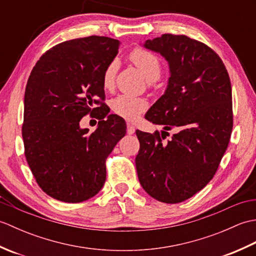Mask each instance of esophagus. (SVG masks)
Returning a JSON list of instances; mask_svg holds the SVG:
<instances>
[{
    "label": "esophagus",
    "instance_id": "obj_1",
    "mask_svg": "<svg viewBox=\"0 0 256 256\" xmlns=\"http://www.w3.org/2000/svg\"><path fill=\"white\" fill-rule=\"evenodd\" d=\"M126 132H128V134H130V135L134 134V132H135V126H134V125L128 123V124L126 125Z\"/></svg>",
    "mask_w": 256,
    "mask_h": 256
}]
</instances>
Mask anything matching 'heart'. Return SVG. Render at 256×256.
I'll list each match as a JSON object with an SVG mask.
<instances>
[{
	"label": "heart",
	"mask_w": 256,
	"mask_h": 256,
	"mask_svg": "<svg viewBox=\"0 0 256 256\" xmlns=\"http://www.w3.org/2000/svg\"><path fill=\"white\" fill-rule=\"evenodd\" d=\"M130 58L148 81H155L160 78L162 72L160 60L153 52L143 48H135L131 52ZM118 69V62L113 60L108 64L103 72V86L110 89L116 82V72ZM111 108L114 113L126 120H135L138 114L144 112L148 108V102L140 98H135L128 94H120L111 101Z\"/></svg>",
	"instance_id": "heart-1"
}]
</instances>
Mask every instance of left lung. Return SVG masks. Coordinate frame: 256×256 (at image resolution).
Segmentation results:
<instances>
[{"mask_svg":"<svg viewBox=\"0 0 256 256\" xmlns=\"http://www.w3.org/2000/svg\"><path fill=\"white\" fill-rule=\"evenodd\" d=\"M143 46L160 54L170 74L145 118L162 125V133L172 128L179 132L162 143V134L136 130L138 176L150 197L178 204L214 178L226 153L233 126L231 82L221 58L204 42L164 34Z\"/></svg>","mask_w":256,"mask_h":256,"instance_id":"8db88e82","label":"left lung"}]
</instances>
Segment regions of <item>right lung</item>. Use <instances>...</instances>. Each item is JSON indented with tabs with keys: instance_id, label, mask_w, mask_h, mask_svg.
<instances>
[{
	"instance_id": "add662e5",
	"label": "right lung",
	"mask_w": 256,
	"mask_h": 256,
	"mask_svg": "<svg viewBox=\"0 0 256 256\" xmlns=\"http://www.w3.org/2000/svg\"><path fill=\"white\" fill-rule=\"evenodd\" d=\"M118 46L104 36L67 40L46 52L32 70L22 128L25 156L38 186L54 199L74 204L99 192L106 157L126 133L124 120L99 101L106 96L103 72ZM89 112L100 120L92 134L80 128Z\"/></svg>"
}]
</instances>
